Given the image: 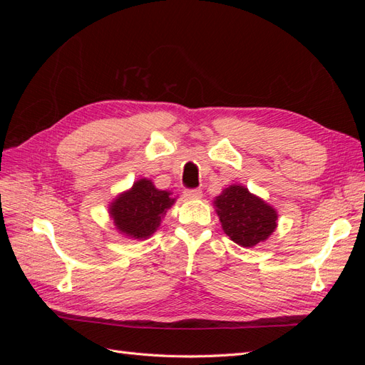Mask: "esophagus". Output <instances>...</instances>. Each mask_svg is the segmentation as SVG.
Returning <instances> with one entry per match:
<instances>
[{
  "label": "esophagus",
  "mask_w": 365,
  "mask_h": 365,
  "mask_svg": "<svg viewBox=\"0 0 365 365\" xmlns=\"http://www.w3.org/2000/svg\"><path fill=\"white\" fill-rule=\"evenodd\" d=\"M187 197H190V200H200V197L202 196V190L201 189H189L184 192Z\"/></svg>",
  "instance_id": "obj_1"
}]
</instances>
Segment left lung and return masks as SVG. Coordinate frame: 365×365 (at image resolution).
Here are the masks:
<instances>
[{
  "mask_svg": "<svg viewBox=\"0 0 365 365\" xmlns=\"http://www.w3.org/2000/svg\"><path fill=\"white\" fill-rule=\"evenodd\" d=\"M215 205L224 231L237 245L256 247L277 227L275 210L244 185H230L216 197Z\"/></svg>",
  "mask_w": 365,
  "mask_h": 365,
  "instance_id": "1",
  "label": "left lung"
}]
</instances>
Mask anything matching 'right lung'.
Listing matches in <instances>:
<instances>
[{
  "instance_id": "add662e5",
  "label": "right lung",
  "mask_w": 365,
  "mask_h": 365,
  "mask_svg": "<svg viewBox=\"0 0 365 365\" xmlns=\"http://www.w3.org/2000/svg\"><path fill=\"white\" fill-rule=\"evenodd\" d=\"M173 202L169 192L155 189L150 180L143 178L129 192L117 197L109 213L121 233L134 239H146L155 233L161 217Z\"/></svg>"
}]
</instances>
